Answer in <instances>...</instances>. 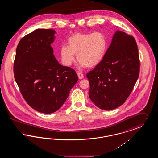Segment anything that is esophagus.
<instances>
[{
	"instance_id": "obj_1",
	"label": "esophagus",
	"mask_w": 158,
	"mask_h": 158,
	"mask_svg": "<svg viewBox=\"0 0 158 158\" xmlns=\"http://www.w3.org/2000/svg\"><path fill=\"white\" fill-rule=\"evenodd\" d=\"M77 75L78 76V77H79V79H83V78L84 77L83 75V73L82 72H78L77 73Z\"/></svg>"
}]
</instances>
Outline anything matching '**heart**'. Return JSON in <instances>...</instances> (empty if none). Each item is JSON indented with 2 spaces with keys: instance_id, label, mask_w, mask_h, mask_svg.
<instances>
[{
  "instance_id": "obj_1",
  "label": "heart",
  "mask_w": 158,
  "mask_h": 158,
  "mask_svg": "<svg viewBox=\"0 0 158 158\" xmlns=\"http://www.w3.org/2000/svg\"><path fill=\"white\" fill-rule=\"evenodd\" d=\"M68 45L60 47L59 54L62 63L70 66L77 59L82 67L94 68L101 62L106 53L108 41L101 32L76 33L67 40Z\"/></svg>"
}]
</instances>
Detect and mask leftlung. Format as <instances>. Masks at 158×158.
Returning a JSON list of instances; mask_svg holds the SVG:
<instances>
[{"mask_svg": "<svg viewBox=\"0 0 158 158\" xmlns=\"http://www.w3.org/2000/svg\"><path fill=\"white\" fill-rule=\"evenodd\" d=\"M139 71L135 39L124 32L117 31L103 60L86 74L91 101L104 110L120 106L131 94Z\"/></svg>", "mask_w": 158, "mask_h": 158, "instance_id": "8db88e82", "label": "left lung"}]
</instances>
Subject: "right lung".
<instances>
[{
    "instance_id": "obj_1",
    "label": "right lung",
    "mask_w": 158,
    "mask_h": 158,
    "mask_svg": "<svg viewBox=\"0 0 158 158\" xmlns=\"http://www.w3.org/2000/svg\"><path fill=\"white\" fill-rule=\"evenodd\" d=\"M56 31L37 29L19 42L14 64L15 81L23 98L40 113L57 111L78 81L75 70L55 58L51 46Z\"/></svg>"
}]
</instances>
